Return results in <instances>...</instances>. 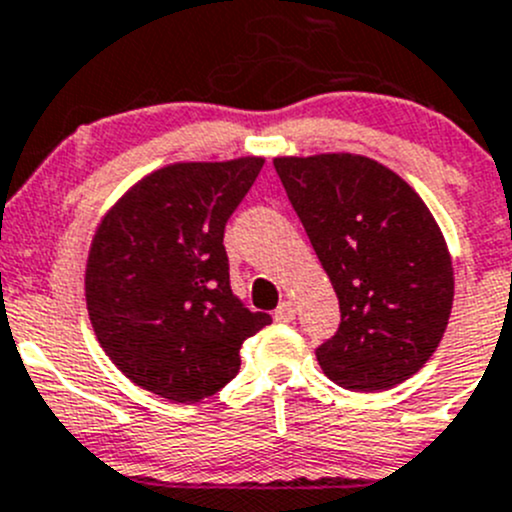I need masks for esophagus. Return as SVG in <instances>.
Instances as JSON below:
<instances>
[{"label": "esophagus", "instance_id": "1", "mask_svg": "<svg viewBox=\"0 0 512 512\" xmlns=\"http://www.w3.org/2000/svg\"><path fill=\"white\" fill-rule=\"evenodd\" d=\"M273 318H276L278 323H291L293 318H296V306H293V301H283L281 306L273 311Z\"/></svg>", "mask_w": 512, "mask_h": 512}]
</instances>
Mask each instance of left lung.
Listing matches in <instances>:
<instances>
[{"label": "left lung", "instance_id": "8db88e82", "mask_svg": "<svg viewBox=\"0 0 512 512\" xmlns=\"http://www.w3.org/2000/svg\"><path fill=\"white\" fill-rule=\"evenodd\" d=\"M341 306L318 366L348 391H386L421 371L453 308V261L421 196L361 154L276 156Z\"/></svg>", "mask_w": 512, "mask_h": 512}]
</instances>
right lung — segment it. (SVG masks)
Returning <instances> with one entry per match:
<instances>
[{
    "mask_svg": "<svg viewBox=\"0 0 512 512\" xmlns=\"http://www.w3.org/2000/svg\"><path fill=\"white\" fill-rule=\"evenodd\" d=\"M261 156L179 161L136 181L101 219L86 258V311L114 366L144 391L199 403L239 373L271 323L234 296L226 221Z\"/></svg>",
    "mask_w": 512,
    "mask_h": 512,
    "instance_id": "obj_1",
    "label": "right lung"
}]
</instances>
